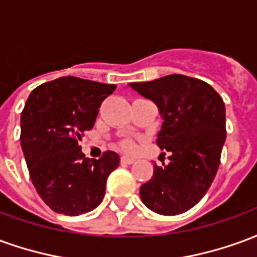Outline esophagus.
I'll list each match as a JSON object with an SVG mask.
<instances>
[{
	"label": "esophagus",
	"instance_id": "esophagus-1",
	"mask_svg": "<svg viewBox=\"0 0 257 257\" xmlns=\"http://www.w3.org/2000/svg\"><path fill=\"white\" fill-rule=\"evenodd\" d=\"M121 162H122V164H126V165H131V164H134L135 162V158L129 156H122L121 157Z\"/></svg>",
	"mask_w": 257,
	"mask_h": 257
}]
</instances>
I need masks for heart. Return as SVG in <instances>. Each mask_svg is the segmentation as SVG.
I'll return each instance as SVG.
<instances>
[{"instance_id":"heart-1","label":"heart","mask_w":257,"mask_h":257,"mask_svg":"<svg viewBox=\"0 0 257 257\" xmlns=\"http://www.w3.org/2000/svg\"><path fill=\"white\" fill-rule=\"evenodd\" d=\"M125 147H126V149H132V145H131V143H126V145H125Z\"/></svg>"}]
</instances>
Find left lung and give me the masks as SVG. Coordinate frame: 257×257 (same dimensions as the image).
I'll list each match as a JSON object with an SVG mask.
<instances>
[{
    "label": "left lung",
    "instance_id": "8db88e82",
    "mask_svg": "<svg viewBox=\"0 0 257 257\" xmlns=\"http://www.w3.org/2000/svg\"><path fill=\"white\" fill-rule=\"evenodd\" d=\"M129 88L151 100L161 115L157 145L171 153L140 187L143 204L160 215L183 213L204 197L217 172L226 140V107L209 84L182 74Z\"/></svg>",
    "mask_w": 257,
    "mask_h": 257
}]
</instances>
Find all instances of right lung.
<instances>
[{"label":"right lung","mask_w":257,"mask_h":257,"mask_svg":"<svg viewBox=\"0 0 257 257\" xmlns=\"http://www.w3.org/2000/svg\"><path fill=\"white\" fill-rule=\"evenodd\" d=\"M115 85L60 77L37 86L20 117V145L31 182L56 213L78 216L93 210L106 191L119 156L85 158L78 142L93 128L101 101Z\"/></svg>","instance_id":"add662e5"}]
</instances>
